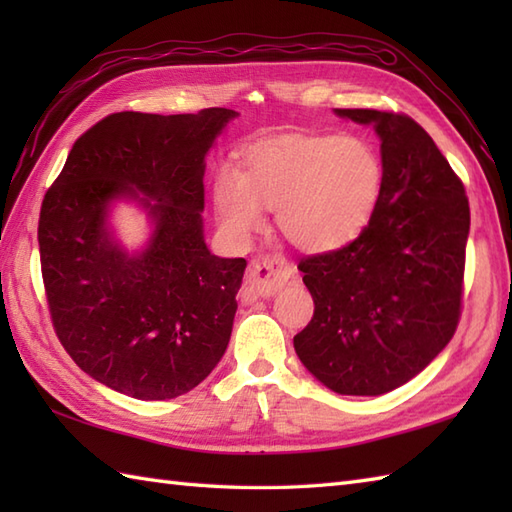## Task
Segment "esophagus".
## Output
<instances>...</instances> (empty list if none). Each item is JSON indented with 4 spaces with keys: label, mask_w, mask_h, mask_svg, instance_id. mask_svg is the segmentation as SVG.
I'll list each match as a JSON object with an SVG mask.
<instances>
[{
    "label": "esophagus",
    "mask_w": 512,
    "mask_h": 512,
    "mask_svg": "<svg viewBox=\"0 0 512 512\" xmlns=\"http://www.w3.org/2000/svg\"><path fill=\"white\" fill-rule=\"evenodd\" d=\"M295 275V268L281 255H259L250 262L246 273V284L253 288L255 295L270 297Z\"/></svg>",
    "instance_id": "34e87169"
}]
</instances>
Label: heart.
Returning a JSON list of instances; mask_svg holds the SVG:
<instances>
[{
    "label": "heart",
    "instance_id": "b5f03b06",
    "mask_svg": "<svg viewBox=\"0 0 512 512\" xmlns=\"http://www.w3.org/2000/svg\"><path fill=\"white\" fill-rule=\"evenodd\" d=\"M385 189V162L361 136H286L244 149L237 173L213 180L224 233L246 239L275 209L277 226L303 250H334L361 235Z\"/></svg>",
    "mask_w": 512,
    "mask_h": 512
}]
</instances>
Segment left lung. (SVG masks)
Masks as SVG:
<instances>
[{"label": "left lung", "instance_id": "obj_1", "mask_svg": "<svg viewBox=\"0 0 512 512\" xmlns=\"http://www.w3.org/2000/svg\"><path fill=\"white\" fill-rule=\"evenodd\" d=\"M336 114L374 125L385 189L354 242L299 262L314 314L295 350L336 394L380 396L418 376L453 339L471 209L462 180L413 118Z\"/></svg>", "mask_w": 512, "mask_h": 512}]
</instances>
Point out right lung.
<instances>
[{
	"instance_id": "obj_1",
	"label": "right lung",
	"mask_w": 512,
	"mask_h": 512,
	"mask_svg": "<svg viewBox=\"0 0 512 512\" xmlns=\"http://www.w3.org/2000/svg\"><path fill=\"white\" fill-rule=\"evenodd\" d=\"M235 116H105L76 138L43 195L37 237L54 332L85 374L121 394L182 396L226 352L246 259L211 255L200 213L204 156ZM123 194L157 224L140 256L104 226L106 204Z\"/></svg>"
}]
</instances>
